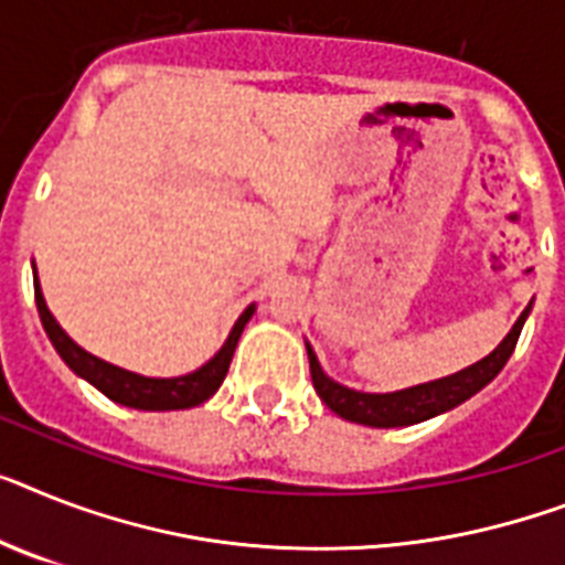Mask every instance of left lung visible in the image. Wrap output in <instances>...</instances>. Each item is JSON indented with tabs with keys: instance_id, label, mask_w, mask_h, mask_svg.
<instances>
[{
	"instance_id": "8db88e82",
	"label": "left lung",
	"mask_w": 565,
	"mask_h": 565,
	"mask_svg": "<svg viewBox=\"0 0 565 565\" xmlns=\"http://www.w3.org/2000/svg\"><path fill=\"white\" fill-rule=\"evenodd\" d=\"M531 311V302L525 311L516 317V323L511 326V332L505 334L500 347L493 349L491 355L477 361L468 370L456 372V375L439 377V381H427V384L409 386V390H398V393H358L349 386L338 384L332 377L320 370L315 349L306 343L311 366V381L326 407L338 413L340 418L355 424H366V427H407V424L427 422V418L447 413V409L459 407L461 401H468L470 395H477L482 386H488L493 377L500 375L502 366L508 363L511 352H514L520 332H523L525 317Z\"/></svg>"
}]
</instances>
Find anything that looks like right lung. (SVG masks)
<instances>
[{"mask_svg": "<svg viewBox=\"0 0 565 565\" xmlns=\"http://www.w3.org/2000/svg\"><path fill=\"white\" fill-rule=\"evenodd\" d=\"M34 297H36V311H40L42 329L49 334V340L57 349V355L68 363V370L77 372L81 377H86L88 384L97 386L106 398H111L115 404H124V407L135 409H188L199 407L202 401H207L210 395L216 393L222 381L227 375V366L233 361V352H236V343L242 338V329L254 315V306L242 311L239 320L233 323L231 334H227L225 347L218 349L216 355L210 358L204 366H199L190 375L179 377H147L138 375V372L120 370L115 363H106L100 358L88 355L86 349H81L68 334L60 329V323L54 320V315L45 306V297H42L40 279L34 271Z\"/></svg>", "mask_w": 565, "mask_h": 565, "instance_id": "right-lung-1", "label": "right lung"}]
</instances>
